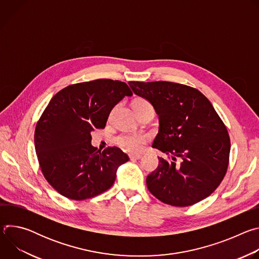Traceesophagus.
<instances>
[{
  "instance_id": "esophagus-1",
  "label": "esophagus",
  "mask_w": 259,
  "mask_h": 259,
  "mask_svg": "<svg viewBox=\"0 0 259 259\" xmlns=\"http://www.w3.org/2000/svg\"><path fill=\"white\" fill-rule=\"evenodd\" d=\"M129 158H130V160H139V159H141V155H130L129 156Z\"/></svg>"
}]
</instances>
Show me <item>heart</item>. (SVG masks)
Wrapping results in <instances>:
<instances>
[{
  "label": "heart",
  "instance_id": "b5f03b06",
  "mask_svg": "<svg viewBox=\"0 0 259 259\" xmlns=\"http://www.w3.org/2000/svg\"><path fill=\"white\" fill-rule=\"evenodd\" d=\"M142 103H146V101L143 99H136L133 102V106ZM147 139H149V136L144 133H124L117 137V143L127 152L138 153L143 149Z\"/></svg>",
  "mask_w": 259,
  "mask_h": 259
}]
</instances>
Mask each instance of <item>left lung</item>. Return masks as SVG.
Wrapping results in <instances>:
<instances>
[{
  "label": "left lung",
  "instance_id": "left-lung-1",
  "mask_svg": "<svg viewBox=\"0 0 259 259\" xmlns=\"http://www.w3.org/2000/svg\"><path fill=\"white\" fill-rule=\"evenodd\" d=\"M149 100L159 116L153 147L171 157L146 177L149 191L175 207L194 205L210 196L229 166L231 140L226 125L199 90L172 82L128 83ZM181 162L176 163V159Z\"/></svg>",
  "mask_w": 259,
  "mask_h": 259
}]
</instances>
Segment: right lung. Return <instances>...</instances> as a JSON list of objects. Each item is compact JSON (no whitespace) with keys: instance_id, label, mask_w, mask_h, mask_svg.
Masks as SVG:
<instances>
[{"instance_id":"obj_1","label":"right lung","mask_w":259,"mask_h":259,"mask_svg":"<svg viewBox=\"0 0 259 259\" xmlns=\"http://www.w3.org/2000/svg\"><path fill=\"white\" fill-rule=\"evenodd\" d=\"M131 95L126 83L99 79L69 85L52 97L36 123L34 147L44 177L60 195L82 201L113 186L129 157L117 146L100 153L91 145V132L104 128L110 110Z\"/></svg>"}]
</instances>
